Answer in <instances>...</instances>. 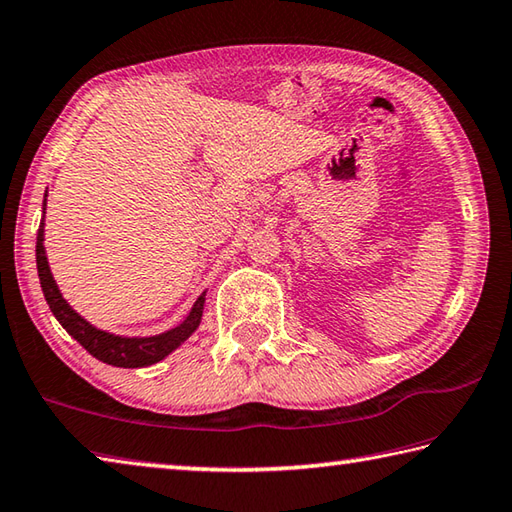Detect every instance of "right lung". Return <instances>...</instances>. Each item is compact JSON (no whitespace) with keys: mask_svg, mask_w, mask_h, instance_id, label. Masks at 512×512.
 <instances>
[{"mask_svg":"<svg viewBox=\"0 0 512 512\" xmlns=\"http://www.w3.org/2000/svg\"><path fill=\"white\" fill-rule=\"evenodd\" d=\"M42 213L47 211V193H44L42 202ZM35 263H38V276L40 285L44 292V299H47L53 317L60 321V326L67 330V333L76 339V342L85 348L89 355H94L96 360L105 364L121 366V369H141V366H150L164 360L175 348L182 346L188 337H191L197 326L202 321V310L206 301V292H202L197 301L193 303L191 312H188L182 324L166 330V333L152 335V337H123L107 333L89 324L78 312L69 306V303L62 299L58 290V283L53 281V274L49 270L47 251H44V215L40 220L38 229V242H35Z\"/></svg>","mask_w":512,"mask_h":512,"instance_id":"add662e5","label":"right lung"}]
</instances>
